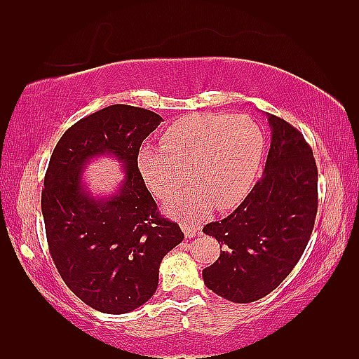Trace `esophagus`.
Segmentation results:
<instances>
[{
  "label": "esophagus",
  "mask_w": 359,
  "mask_h": 359,
  "mask_svg": "<svg viewBox=\"0 0 359 359\" xmlns=\"http://www.w3.org/2000/svg\"><path fill=\"white\" fill-rule=\"evenodd\" d=\"M180 228H182L185 238H194V236L198 235V228L192 223H182V224H180Z\"/></svg>",
  "instance_id": "34e87169"
}]
</instances>
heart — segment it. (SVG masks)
I'll list each match as a JSON object with an SVG mask.
<instances>
[{
	"mask_svg": "<svg viewBox=\"0 0 359 359\" xmlns=\"http://www.w3.org/2000/svg\"><path fill=\"white\" fill-rule=\"evenodd\" d=\"M264 154V136L246 114L195 113L172 123L161 147L144 144L136 167L147 190L159 200L194 185L165 205L170 217L197 222L213 207L224 212L243 202L255 184Z\"/></svg>",
	"mask_w": 359,
	"mask_h": 359,
	"instance_id": "heart-1",
	"label": "heart"
}]
</instances>
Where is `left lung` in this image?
Instances as JSON below:
<instances>
[{
	"instance_id": "obj_1",
	"label": "left lung",
	"mask_w": 359,
	"mask_h": 359,
	"mask_svg": "<svg viewBox=\"0 0 359 359\" xmlns=\"http://www.w3.org/2000/svg\"><path fill=\"white\" fill-rule=\"evenodd\" d=\"M266 116L271 147L262 177L235 212L203 228L223 246L203 269V283L236 304L266 297L283 283L305 251L317 217L312 149L287 121Z\"/></svg>"
}]
</instances>
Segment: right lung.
<instances>
[{"label": "right lung", "instance_id": "obj_1", "mask_svg": "<svg viewBox=\"0 0 359 359\" xmlns=\"http://www.w3.org/2000/svg\"><path fill=\"white\" fill-rule=\"evenodd\" d=\"M161 121L149 109L111 104L69 128L50 156L41 198L50 256L67 287L98 312L121 315L146 304L162 257L184 240L136 167ZM103 155L116 158L125 177L113 194L95 196L83 170Z\"/></svg>", "mask_w": 359, "mask_h": 359}]
</instances>
